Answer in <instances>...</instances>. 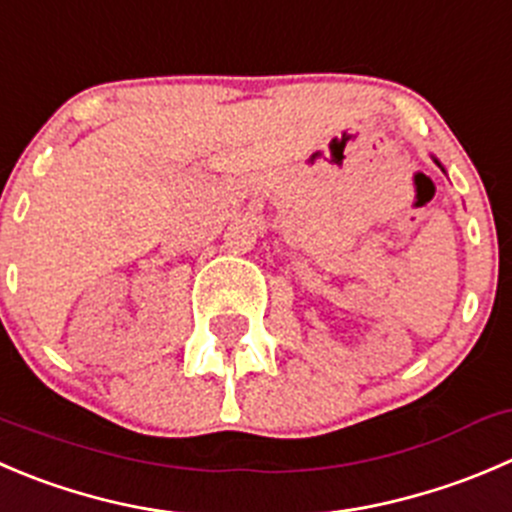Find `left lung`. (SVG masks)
<instances>
[{"mask_svg":"<svg viewBox=\"0 0 512 512\" xmlns=\"http://www.w3.org/2000/svg\"><path fill=\"white\" fill-rule=\"evenodd\" d=\"M435 162H438V160H435ZM438 167H443V165H440V162H438Z\"/></svg>","mask_w":512,"mask_h":512,"instance_id":"left-lung-1","label":"left lung"}]
</instances>
